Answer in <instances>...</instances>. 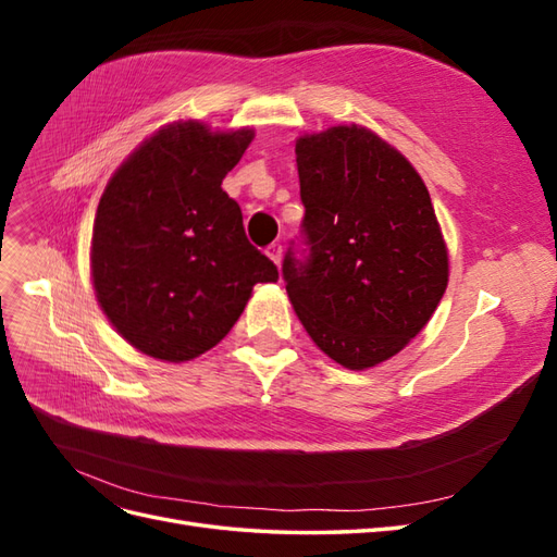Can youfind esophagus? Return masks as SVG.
<instances>
[{
	"instance_id": "34e87169",
	"label": "esophagus",
	"mask_w": 557,
	"mask_h": 557,
	"mask_svg": "<svg viewBox=\"0 0 557 557\" xmlns=\"http://www.w3.org/2000/svg\"><path fill=\"white\" fill-rule=\"evenodd\" d=\"M267 256L274 260V264H281V258H283V246H281V244L267 246Z\"/></svg>"
}]
</instances>
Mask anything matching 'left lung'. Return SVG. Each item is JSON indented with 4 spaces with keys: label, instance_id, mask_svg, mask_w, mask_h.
<instances>
[{
    "label": "left lung",
    "instance_id": "obj_1",
    "mask_svg": "<svg viewBox=\"0 0 557 557\" xmlns=\"http://www.w3.org/2000/svg\"><path fill=\"white\" fill-rule=\"evenodd\" d=\"M301 246L285 290L315 346L346 369L393 358L428 325L448 285V250L423 178L372 129L297 139Z\"/></svg>",
    "mask_w": 557,
    "mask_h": 557
}]
</instances>
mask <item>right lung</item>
<instances>
[{"mask_svg": "<svg viewBox=\"0 0 557 557\" xmlns=\"http://www.w3.org/2000/svg\"><path fill=\"white\" fill-rule=\"evenodd\" d=\"M250 141L246 127L172 123L117 166L99 199L90 248L97 301L150 358L185 362L207 352L237 323L252 285L278 281L221 188Z\"/></svg>", "mask_w": 557, "mask_h": 557, "instance_id": "right-lung-1", "label": "right lung"}]
</instances>
